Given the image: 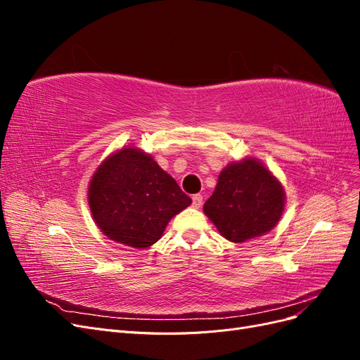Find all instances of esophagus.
Segmentation results:
<instances>
[{
  "label": "esophagus",
  "mask_w": 360,
  "mask_h": 360,
  "mask_svg": "<svg viewBox=\"0 0 360 360\" xmlns=\"http://www.w3.org/2000/svg\"><path fill=\"white\" fill-rule=\"evenodd\" d=\"M202 204V195L200 193H195L192 197V205L195 207V209H198V207Z\"/></svg>",
  "instance_id": "1"
}]
</instances>
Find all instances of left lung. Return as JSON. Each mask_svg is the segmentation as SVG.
Segmentation results:
<instances>
[{
  "label": "left lung",
  "instance_id": "8db88e82",
  "mask_svg": "<svg viewBox=\"0 0 360 360\" xmlns=\"http://www.w3.org/2000/svg\"><path fill=\"white\" fill-rule=\"evenodd\" d=\"M285 193L279 180L254 158L222 169L204 213L226 240L242 243L264 236L284 212Z\"/></svg>",
  "mask_w": 360,
  "mask_h": 360
}]
</instances>
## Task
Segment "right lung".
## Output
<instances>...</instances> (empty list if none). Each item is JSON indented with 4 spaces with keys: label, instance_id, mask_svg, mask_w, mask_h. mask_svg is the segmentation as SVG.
<instances>
[{
    "label": "right lung",
    "instance_id": "add662e5",
    "mask_svg": "<svg viewBox=\"0 0 360 360\" xmlns=\"http://www.w3.org/2000/svg\"><path fill=\"white\" fill-rule=\"evenodd\" d=\"M191 202L153 158L134 147L106 158L89 188V205L99 230L136 249L156 243L168 222Z\"/></svg>",
    "mask_w": 360,
    "mask_h": 360
}]
</instances>
